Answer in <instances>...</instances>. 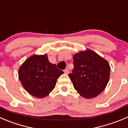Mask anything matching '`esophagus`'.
<instances>
[{
	"label": "esophagus",
	"instance_id": "1",
	"mask_svg": "<svg viewBox=\"0 0 128 128\" xmlns=\"http://www.w3.org/2000/svg\"><path fill=\"white\" fill-rule=\"evenodd\" d=\"M69 72H70V71L68 68H66V69L64 70V73H65V74H68V73H69Z\"/></svg>",
	"mask_w": 128,
	"mask_h": 128
}]
</instances>
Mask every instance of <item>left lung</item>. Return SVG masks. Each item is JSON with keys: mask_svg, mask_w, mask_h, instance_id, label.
<instances>
[{"mask_svg": "<svg viewBox=\"0 0 128 128\" xmlns=\"http://www.w3.org/2000/svg\"><path fill=\"white\" fill-rule=\"evenodd\" d=\"M73 65L68 76L82 96L94 98L105 89L111 69L106 60L96 53L88 49L74 54Z\"/></svg>", "mask_w": 128, "mask_h": 128, "instance_id": "8db88e82", "label": "left lung"}]
</instances>
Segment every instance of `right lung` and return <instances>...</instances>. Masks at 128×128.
Returning a JSON list of instances; mask_svg holds the SVG:
<instances>
[{
	"label": "right lung",
	"mask_w": 128,
	"mask_h": 128,
	"mask_svg": "<svg viewBox=\"0 0 128 128\" xmlns=\"http://www.w3.org/2000/svg\"><path fill=\"white\" fill-rule=\"evenodd\" d=\"M64 72L48 61L47 55H34L18 70V78L25 90L34 96L42 98L54 89Z\"/></svg>",
	"instance_id": "add662e5"
}]
</instances>
